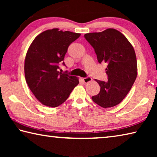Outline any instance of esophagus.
I'll return each mask as SVG.
<instances>
[{"mask_svg": "<svg viewBox=\"0 0 157 157\" xmlns=\"http://www.w3.org/2000/svg\"><path fill=\"white\" fill-rule=\"evenodd\" d=\"M82 80H83L84 83H88V82H90L92 80V79L90 77H86V78H82Z\"/></svg>", "mask_w": 157, "mask_h": 157, "instance_id": "esophagus-1", "label": "esophagus"}]
</instances>
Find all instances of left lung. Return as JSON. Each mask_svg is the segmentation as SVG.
Wrapping results in <instances>:
<instances>
[{
    "mask_svg": "<svg viewBox=\"0 0 157 157\" xmlns=\"http://www.w3.org/2000/svg\"><path fill=\"white\" fill-rule=\"evenodd\" d=\"M94 49L98 62L107 63V81L95 79L100 93L92 100L100 107H114L123 101L137 76V62L132 44L120 32L109 28L102 33L84 34Z\"/></svg>",
    "mask_w": 157,
    "mask_h": 157,
    "instance_id": "obj_1",
    "label": "left lung"
}]
</instances>
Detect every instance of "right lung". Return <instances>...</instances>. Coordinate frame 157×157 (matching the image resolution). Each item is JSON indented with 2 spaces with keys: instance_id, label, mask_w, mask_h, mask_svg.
Listing matches in <instances>:
<instances>
[{
  "instance_id": "obj_1",
  "label": "right lung",
  "mask_w": 157,
  "mask_h": 157,
  "mask_svg": "<svg viewBox=\"0 0 157 157\" xmlns=\"http://www.w3.org/2000/svg\"><path fill=\"white\" fill-rule=\"evenodd\" d=\"M80 34L54 28L39 34L27 52L25 80L34 96L42 104L56 107L67 100L78 84L76 77L59 72L68 48Z\"/></svg>"
}]
</instances>
